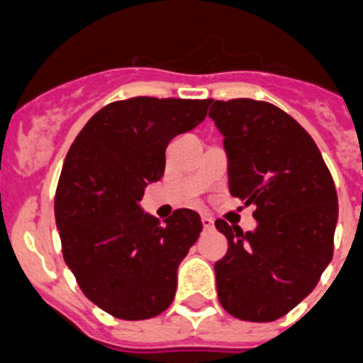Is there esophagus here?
Listing matches in <instances>:
<instances>
[{
    "label": "esophagus",
    "mask_w": 363,
    "mask_h": 363,
    "mask_svg": "<svg viewBox=\"0 0 363 363\" xmlns=\"http://www.w3.org/2000/svg\"><path fill=\"white\" fill-rule=\"evenodd\" d=\"M200 220H202V226H203V230H213V220H211V218L209 217H202L200 218Z\"/></svg>",
    "instance_id": "1"
}]
</instances>
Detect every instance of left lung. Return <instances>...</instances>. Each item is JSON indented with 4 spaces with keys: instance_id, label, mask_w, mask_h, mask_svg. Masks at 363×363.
<instances>
[{
    "instance_id": "left-lung-1",
    "label": "left lung",
    "mask_w": 363,
    "mask_h": 363,
    "mask_svg": "<svg viewBox=\"0 0 363 363\" xmlns=\"http://www.w3.org/2000/svg\"><path fill=\"white\" fill-rule=\"evenodd\" d=\"M232 196L254 203L256 230L218 218L228 252L215 263L218 301L242 321H277L304 301L332 259L337 194L308 131L267 101H213Z\"/></svg>"
}]
</instances>
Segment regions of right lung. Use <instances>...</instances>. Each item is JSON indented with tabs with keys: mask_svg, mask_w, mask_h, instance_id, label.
Instances as JSON below:
<instances>
[{
	"mask_svg": "<svg viewBox=\"0 0 363 363\" xmlns=\"http://www.w3.org/2000/svg\"><path fill=\"white\" fill-rule=\"evenodd\" d=\"M211 100L130 98L86 122L68 150L55 193L62 257L81 291L124 321L160 315L174 301L178 267L200 232L199 213L160 218L140 208L164 172V150L208 115Z\"/></svg>",
	"mask_w": 363,
	"mask_h": 363,
	"instance_id": "right-lung-1",
	"label": "right lung"
}]
</instances>
